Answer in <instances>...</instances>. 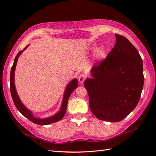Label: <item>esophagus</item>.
Returning <instances> with one entry per match:
<instances>
[{
	"mask_svg": "<svg viewBox=\"0 0 156 156\" xmlns=\"http://www.w3.org/2000/svg\"><path fill=\"white\" fill-rule=\"evenodd\" d=\"M85 79H86V76L84 74L80 75V76L79 77V81L81 83H83L84 81H85Z\"/></svg>",
	"mask_w": 156,
	"mask_h": 156,
	"instance_id": "obj_1",
	"label": "esophagus"
}]
</instances>
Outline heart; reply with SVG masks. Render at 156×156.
<instances>
[{
  "mask_svg": "<svg viewBox=\"0 0 156 156\" xmlns=\"http://www.w3.org/2000/svg\"><path fill=\"white\" fill-rule=\"evenodd\" d=\"M105 49L103 47H101V48H99L96 51V57L98 59H102L105 57Z\"/></svg>",
  "mask_w": 156,
  "mask_h": 156,
  "instance_id": "1",
  "label": "heart"
}]
</instances>
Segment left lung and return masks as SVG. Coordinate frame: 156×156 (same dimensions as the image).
<instances>
[{
    "label": "left lung",
    "instance_id": "1",
    "mask_svg": "<svg viewBox=\"0 0 156 156\" xmlns=\"http://www.w3.org/2000/svg\"><path fill=\"white\" fill-rule=\"evenodd\" d=\"M116 44L107 57L93 65L92 78L84 85L89 107L97 119L121 121L137 105L144 84L143 60L126 37L115 34Z\"/></svg>",
    "mask_w": 156,
    "mask_h": 156
}]
</instances>
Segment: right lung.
<instances>
[{
  "label": "right lung",
  "mask_w": 156,
  "mask_h": 156,
  "mask_svg": "<svg viewBox=\"0 0 156 156\" xmlns=\"http://www.w3.org/2000/svg\"><path fill=\"white\" fill-rule=\"evenodd\" d=\"M28 46H29V45H27L24 48V49L22 51H20L17 53V55H16V58H15V60H14L12 67L11 68L10 81V92H11L12 100L13 101V103H14V104H15L16 108H17V110L20 111L23 116H25L27 119H28L30 121L33 122V123L38 124V125H41V126L48 125V124L54 123V122L60 120L65 115V113H66V112L68 99L71 95V94H72L74 90L77 87L78 81L77 79H74L72 80V81H71L68 83V84L65 90L62 105H61L60 111H58L55 115L52 116L51 117H49V118H47V119H39V118L34 117V116H33L31 111L28 109V108L23 104L21 101L20 100V98H19L17 94V91H16V87H15V81H14V75H15V70H16V67L17 65L18 58H19V56L21 55V54L23 53V51L27 48Z\"/></svg>",
  "instance_id": "1"
}]
</instances>
